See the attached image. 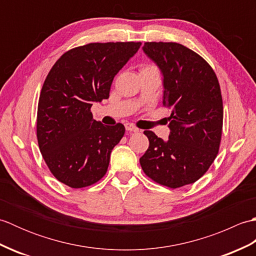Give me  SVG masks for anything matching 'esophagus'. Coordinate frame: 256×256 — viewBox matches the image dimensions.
Instances as JSON below:
<instances>
[{"instance_id": "obj_1", "label": "esophagus", "mask_w": 256, "mask_h": 256, "mask_svg": "<svg viewBox=\"0 0 256 256\" xmlns=\"http://www.w3.org/2000/svg\"><path fill=\"white\" fill-rule=\"evenodd\" d=\"M125 128H126V131L128 132H134V133L138 132V128L132 123H125Z\"/></svg>"}]
</instances>
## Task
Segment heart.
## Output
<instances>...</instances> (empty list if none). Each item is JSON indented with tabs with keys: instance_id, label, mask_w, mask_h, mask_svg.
<instances>
[{
	"instance_id": "heart-1",
	"label": "heart",
	"mask_w": 256,
	"mask_h": 256,
	"mask_svg": "<svg viewBox=\"0 0 256 256\" xmlns=\"http://www.w3.org/2000/svg\"><path fill=\"white\" fill-rule=\"evenodd\" d=\"M145 68H150V67H145ZM145 68H144V69H145Z\"/></svg>"
}]
</instances>
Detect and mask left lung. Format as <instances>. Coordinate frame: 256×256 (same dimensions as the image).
<instances>
[{"instance_id":"left-lung-1","label":"left lung","mask_w":256,"mask_h":256,"mask_svg":"<svg viewBox=\"0 0 256 256\" xmlns=\"http://www.w3.org/2000/svg\"><path fill=\"white\" fill-rule=\"evenodd\" d=\"M143 52L162 74V104L172 108L170 136L144 131L148 150L140 158L154 182L179 188L209 170L220 146L224 106L219 81L202 57L177 42H145Z\"/></svg>"}]
</instances>
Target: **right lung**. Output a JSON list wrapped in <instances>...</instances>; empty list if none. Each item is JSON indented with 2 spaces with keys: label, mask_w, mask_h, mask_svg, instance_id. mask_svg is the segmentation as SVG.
<instances>
[{
  "label": "right lung",
  "mask_w": 256,
  "mask_h": 256,
  "mask_svg": "<svg viewBox=\"0 0 256 256\" xmlns=\"http://www.w3.org/2000/svg\"><path fill=\"white\" fill-rule=\"evenodd\" d=\"M140 45L91 42L64 52L50 69L38 101L37 140L42 158L60 182L82 188L106 175L125 128L96 121L90 108L108 99L114 76Z\"/></svg>",
  "instance_id": "1"
}]
</instances>
